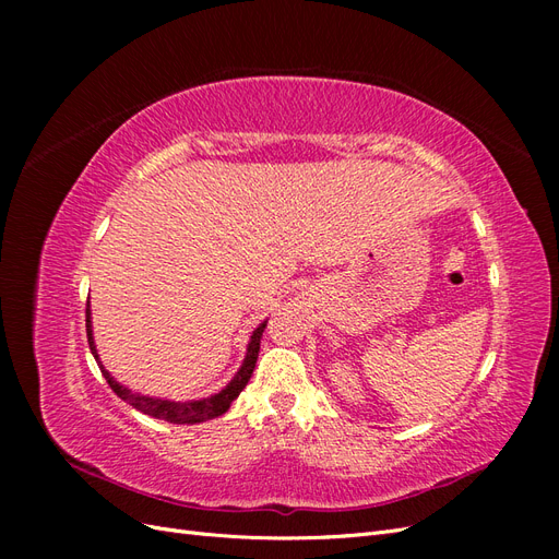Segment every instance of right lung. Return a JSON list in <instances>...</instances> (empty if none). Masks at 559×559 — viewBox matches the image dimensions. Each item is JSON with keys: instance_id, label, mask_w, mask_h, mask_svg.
Returning a JSON list of instances; mask_svg holds the SVG:
<instances>
[{"instance_id": "right-lung-1", "label": "right lung", "mask_w": 559, "mask_h": 559, "mask_svg": "<svg viewBox=\"0 0 559 559\" xmlns=\"http://www.w3.org/2000/svg\"><path fill=\"white\" fill-rule=\"evenodd\" d=\"M263 329H265V324H261L257 331H253L251 341H249V347H247L245 364H242V368L238 370V376H235V378L228 382L226 389H222V392L210 396V399H202V401H183V403H181V401H163V399H151V396L134 394V392H130L128 386L118 384V382L107 373L103 361H99V357H97L95 343H93V331H91V308H86L88 345H91V352H93V357H95L99 370H103V376H105V380L109 382V386L116 392V396H121L126 403L132 405V408L142 411L144 415L158 417V419H165V421H173V425H195V421H205V419L224 415V413L230 408V403L240 396V392L247 386V382H249V378H251V373H253V366H257Z\"/></svg>"}]
</instances>
